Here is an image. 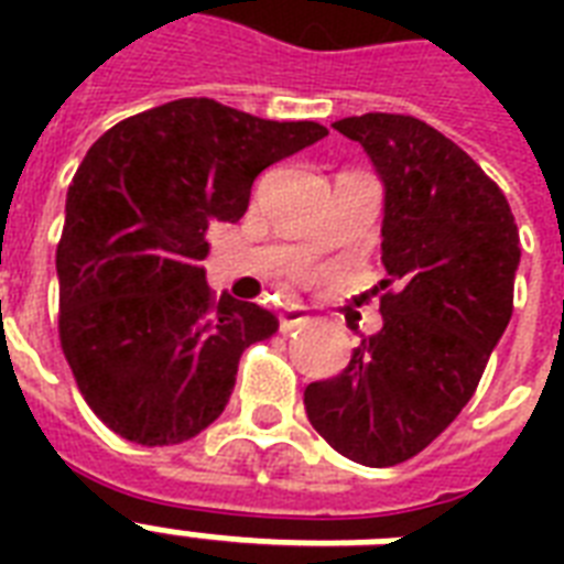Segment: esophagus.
Listing matches in <instances>:
<instances>
[{
    "mask_svg": "<svg viewBox=\"0 0 564 564\" xmlns=\"http://www.w3.org/2000/svg\"><path fill=\"white\" fill-rule=\"evenodd\" d=\"M278 322H281L283 334H290V330H295V327L307 325L310 313H307V307H301V304H292V307H286V310H281V313H278Z\"/></svg>",
    "mask_w": 564,
    "mask_h": 564,
    "instance_id": "obj_1",
    "label": "esophagus"
}]
</instances>
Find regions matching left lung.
I'll return each instance as SVG.
<instances>
[{
	"label": "left lung",
	"mask_w": 564,
	"mask_h": 564,
	"mask_svg": "<svg viewBox=\"0 0 564 564\" xmlns=\"http://www.w3.org/2000/svg\"><path fill=\"white\" fill-rule=\"evenodd\" d=\"M383 181V327L330 380L304 389L310 424L354 463L421 454L471 401L512 318L521 239L507 195L427 122L362 113L334 122Z\"/></svg>",
	"instance_id": "left-lung-1"
}]
</instances>
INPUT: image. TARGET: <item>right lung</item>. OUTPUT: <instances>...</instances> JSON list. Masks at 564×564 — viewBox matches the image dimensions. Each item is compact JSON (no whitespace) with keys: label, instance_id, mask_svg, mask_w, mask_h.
I'll use <instances>...</instances> for the list:
<instances>
[{"label":"right lung","instance_id":"obj_1","mask_svg":"<svg viewBox=\"0 0 564 564\" xmlns=\"http://www.w3.org/2000/svg\"><path fill=\"white\" fill-rule=\"evenodd\" d=\"M327 137L213 99L105 131L75 172L57 242L61 348L90 410L128 442L178 445L219 419L239 357L278 318L204 281L207 228L239 221L265 166Z\"/></svg>","mask_w":564,"mask_h":564}]
</instances>
